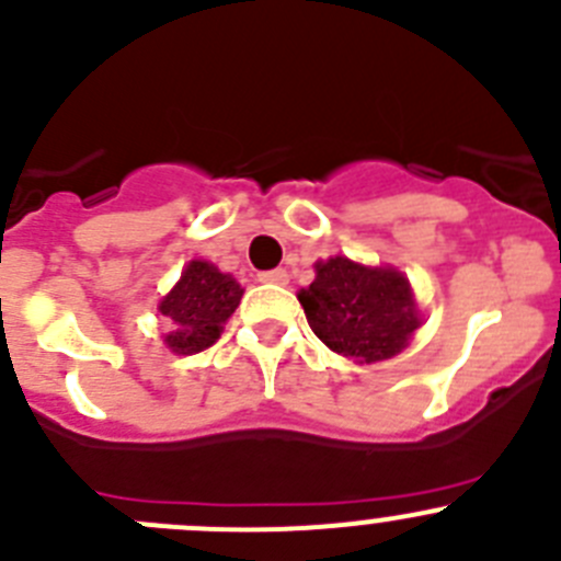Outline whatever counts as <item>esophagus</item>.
Here are the masks:
<instances>
[{
    "label": "esophagus",
    "mask_w": 561,
    "mask_h": 561,
    "mask_svg": "<svg viewBox=\"0 0 561 561\" xmlns=\"http://www.w3.org/2000/svg\"><path fill=\"white\" fill-rule=\"evenodd\" d=\"M287 271L285 268H274V271H263L260 274V282H268V285H287Z\"/></svg>",
    "instance_id": "1"
}]
</instances>
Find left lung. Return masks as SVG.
Listing matches in <instances>:
<instances>
[{
  "mask_svg": "<svg viewBox=\"0 0 561 561\" xmlns=\"http://www.w3.org/2000/svg\"><path fill=\"white\" fill-rule=\"evenodd\" d=\"M312 332L334 354L359 365L390 359L421 327L410 279L396 268H370L348 256L316 265V282L298 293Z\"/></svg>",
  "mask_w": 561,
  "mask_h": 561,
  "instance_id": "left-lung-1",
  "label": "left lung"
}]
</instances>
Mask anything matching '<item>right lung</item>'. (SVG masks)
I'll return each instance as SVG.
<instances>
[{
  "label": "right lung",
  "instance_id": "add662e5",
  "mask_svg": "<svg viewBox=\"0 0 561 561\" xmlns=\"http://www.w3.org/2000/svg\"><path fill=\"white\" fill-rule=\"evenodd\" d=\"M243 287L213 263L191 260L169 296H162L160 312L171 321L165 345L174 354H198L216 343L240 305Z\"/></svg>",
  "mask_w": 561,
  "mask_h": 561
}]
</instances>
